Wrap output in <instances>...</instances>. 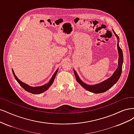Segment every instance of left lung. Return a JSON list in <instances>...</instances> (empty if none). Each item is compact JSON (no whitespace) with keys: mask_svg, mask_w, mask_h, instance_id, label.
<instances>
[{"mask_svg":"<svg viewBox=\"0 0 134 134\" xmlns=\"http://www.w3.org/2000/svg\"><path fill=\"white\" fill-rule=\"evenodd\" d=\"M115 36L118 37V39L119 40V37L114 32ZM118 52H119V66L118 68L116 69L115 72L114 73L113 75L109 79L105 80V81L96 84L94 85H88L83 83L82 81L80 78L79 77V76L77 75V73L75 70L74 73L76 77V79L77 81L82 86V87L87 90V91L90 92H93L95 93H103L105 92L108 90H109L110 88H111L113 86L118 82L119 79H120L121 74L122 72V63H123V54H122V51L120 47H119V44L118 43Z\"/></svg>","mask_w":134,"mask_h":134,"instance_id":"1","label":"left lung"}]
</instances>
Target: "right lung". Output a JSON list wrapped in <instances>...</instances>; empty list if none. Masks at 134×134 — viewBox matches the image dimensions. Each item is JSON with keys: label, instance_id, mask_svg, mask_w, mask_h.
I'll list each match as a JSON object with an SVG mask.
<instances>
[{"label": "right lung", "instance_id": "right-lung-1", "mask_svg": "<svg viewBox=\"0 0 134 134\" xmlns=\"http://www.w3.org/2000/svg\"><path fill=\"white\" fill-rule=\"evenodd\" d=\"M58 69H57L56 71L55 72V73H54V75H53V76L52 77L51 79L50 80V81L48 82V83H47V84L43 85V86H38V87H31V86H30L27 84H25L23 82H22L21 81H20L18 78H17V77L15 76V73L14 72V71L12 70V72L13 73V75L15 77V80L18 82V83L20 85V86H21V87L23 88H24L25 91H27V92H29V93H31L33 94H40L42 93L43 92L46 91V90H48L50 86L52 85V84L53 83V82H54V79H55V77L56 76V74H57V73L58 72Z\"/></svg>", "mask_w": 134, "mask_h": 134}]
</instances>
